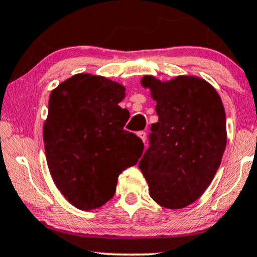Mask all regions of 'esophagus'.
<instances>
[{
    "label": "esophagus",
    "instance_id": "esophagus-1",
    "mask_svg": "<svg viewBox=\"0 0 257 257\" xmlns=\"http://www.w3.org/2000/svg\"><path fill=\"white\" fill-rule=\"evenodd\" d=\"M138 137L140 138L141 140L145 142V141H146V132H144V131H142V132H139V133H138Z\"/></svg>",
    "mask_w": 257,
    "mask_h": 257
}]
</instances>
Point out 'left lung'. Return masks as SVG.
I'll use <instances>...</instances> for the list:
<instances>
[{"instance_id": "obj_1", "label": "left lung", "mask_w": 257, "mask_h": 257, "mask_svg": "<svg viewBox=\"0 0 257 257\" xmlns=\"http://www.w3.org/2000/svg\"><path fill=\"white\" fill-rule=\"evenodd\" d=\"M159 117L151 125L150 146L139 163L150 195L170 209L187 207L202 195L226 147L224 105L209 83L193 76L160 82L144 76Z\"/></svg>"}]
</instances>
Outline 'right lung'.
<instances>
[{"label":"right lung","mask_w":257,"mask_h":257,"mask_svg":"<svg viewBox=\"0 0 257 257\" xmlns=\"http://www.w3.org/2000/svg\"><path fill=\"white\" fill-rule=\"evenodd\" d=\"M123 98L122 85L89 74L72 76L49 98L46 162L56 187L80 209L107 202L118 176L144 151L141 139L124 129L129 111L118 105Z\"/></svg>","instance_id":"obj_1"}]
</instances>
